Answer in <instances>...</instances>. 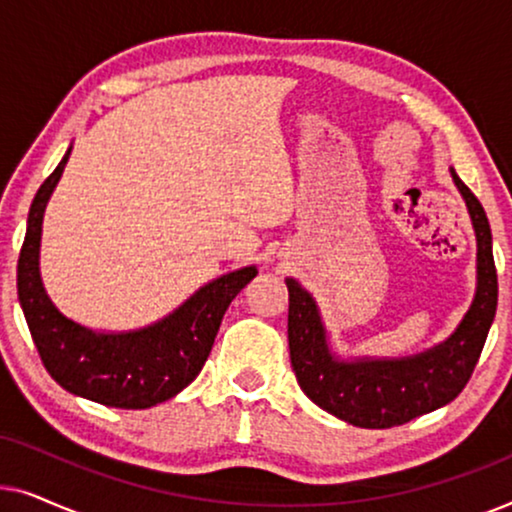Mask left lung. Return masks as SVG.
<instances>
[{"mask_svg":"<svg viewBox=\"0 0 512 512\" xmlns=\"http://www.w3.org/2000/svg\"><path fill=\"white\" fill-rule=\"evenodd\" d=\"M475 230V296L450 338L419 354L377 359L338 356L317 300L298 279L289 289V352L300 389L321 410L361 429H391L454 401L471 380L496 314L499 284L492 254V228L480 200L450 167Z\"/></svg>","mask_w":512,"mask_h":512,"instance_id":"left-lung-1","label":"left lung"}]
</instances>
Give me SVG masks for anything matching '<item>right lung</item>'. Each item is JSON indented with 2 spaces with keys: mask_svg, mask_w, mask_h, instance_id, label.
<instances>
[{
  "mask_svg": "<svg viewBox=\"0 0 512 512\" xmlns=\"http://www.w3.org/2000/svg\"><path fill=\"white\" fill-rule=\"evenodd\" d=\"M69 146L34 195L18 258V300L48 375L69 394L107 408L144 410L170 401L205 366L233 298L258 275L256 265L200 286L167 317L135 331H95L62 314L41 282V223L65 172Z\"/></svg>",
  "mask_w": 512,
  "mask_h": 512,
  "instance_id": "right-lung-1",
  "label": "right lung"
}]
</instances>
